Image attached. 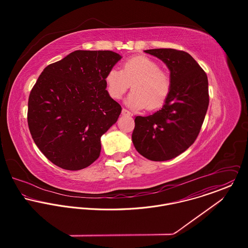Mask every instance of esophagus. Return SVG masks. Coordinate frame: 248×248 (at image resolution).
Instances as JSON below:
<instances>
[{"label": "esophagus", "instance_id": "esophagus-1", "mask_svg": "<svg viewBox=\"0 0 248 248\" xmlns=\"http://www.w3.org/2000/svg\"><path fill=\"white\" fill-rule=\"evenodd\" d=\"M121 113H122V115H128V116H132L133 115V113L131 111H129L128 109H126V108H122Z\"/></svg>", "mask_w": 248, "mask_h": 248}]
</instances>
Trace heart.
Segmentation results:
<instances>
[{"mask_svg":"<svg viewBox=\"0 0 248 248\" xmlns=\"http://www.w3.org/2000/svg\"><path fill=\"white\" fill-rule=\"evenodd\" d=\"M107 90L110 97L120 99L132 85L133 92L126 99L132 108L155 109L162 106L171 89L169 76L159 65L146 56H136L126 60L122 70L112 68L107 73Z\"/></svg>","mask_w":248,"mask_h":248,"instance_id":"b5f03b06","label":"heart"}]
</instances>
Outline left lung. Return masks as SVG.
<instances>
[{"instance_id":"8db88e82","label":"left lung","mask_w":248,"mask_h":248,"mask_svg":"<svg viewBox=\"0 0 248 248\" xmlns=\"http://www.w3.org/2000/svg\"><path fill=\"white\" fill-rule=\"evenodd\" d=\"M144 51L167 66L171 89L159 110L148 116H136L132 140L144 157L165 161L186 151L199 136L209 105L208 79L185 51L173 48Z\"/></svg>"}]
</instances>
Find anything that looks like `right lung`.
<instances>
[{
    "label": "right lung",
    "instance_id": "right-lung-1",
    "mask_svg": "<svg viewBox=\"0 0 248 248\" xmlns=\"http://www.w3.org/2000/svg\"><path fill=\"white\" fill-rule=\"evenodd\" d=\"M121 58L110 50H75L39 76L29 98L28 123L37 147L56 166L77 171L98 158L100 139L122 109L105 82Z\"/></svg>",
    "mask_w": 248,
    "mask_h": 248
}]
</instances>
